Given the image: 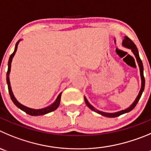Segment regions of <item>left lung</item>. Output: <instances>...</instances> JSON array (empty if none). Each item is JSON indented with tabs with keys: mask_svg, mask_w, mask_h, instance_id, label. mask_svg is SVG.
Segmentation results:
<instances>
[{
	"mask_svg": "<svg viewBox=\"0 0 151 151\" xmlns=\"http://www.w3.org/2000/svg\"><path fill=\"white\" fill-rule=\"evenodd\" d=\"M123 45L124 46V47H127V48H129L132 50V51H133V53H134L135 56H136V60H137L138 64H139V69H140L141 79H142V87H141V89H140V91H139V95H138V97L136 98V99L135 100L134 103H133V104H132V105H131L129 108L124 109V110L119 111V112H115V113H107V112H101V111H98V109H95V108L93 107L92 106H91V104L88 103V101H87L86 98L84 97L86 104V105L88 106V107H89L91 110L95 111V112H98V113L101 114V115H104V116L109 117V118H115V117H118V116H119V115H122V114H124V113H127V112H130L132 109H134L135 106H136V104H137V103L139 102V99H140L141 96H142V92H143V91H144V88H145V77H144V74H143V65H142V60H141L140 57H139V52H138L137 47H136V45L133 43V41L131 40V39L128 37L124 38V41H123Z\"/></svg>",
	"mask_w": 151,
	"mask_h": 151,
	"instance_id": "8db88e82",
	"label": "left lung"
}]
</instances>
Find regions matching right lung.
Segmentation results:
<instances>
[{"instance_id": "1", "label": "right lung", "mask_w": 151, "mask_h": 151, "mask_svg": "<svg viewBox=\"0 0 151 151\" xmlns=\"http://www.w3.org/2000/svg\"><path fill=\"white\" fill-rule=\"evenodd\" d=\"M20 40H18L17 42L16 45H15V50H14L13 53L11 54V56H9V62H8V71L7 73H6V83H7V85H8V89H9V95H10V98L12 99V102L15 104L16 106H18V108L22 110H23L24 112H26L27 114L28 115H33V116H36V115H45V114H47L48 112H52V111H54L55 109H56L58 108L59 105H60V99H61V95L62 93H60L59 96L57 97L56 100L55 101V102L53 104H52L51 105L47 106V107L44 108V109H30V108H28L25 106L22 105L20 103L18 102L15 98L14 97L13 95V93H12V89H11V86H10V82H9V72H10V68H11V63H12V58H13L14 55H15V52H16L17 48H18V45L19 43Z\"/></svg>"}]
</instances>
